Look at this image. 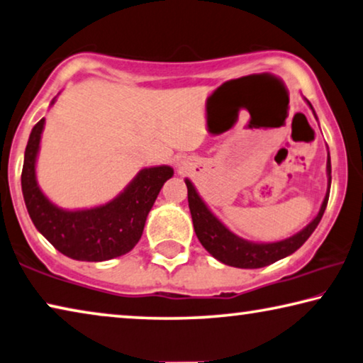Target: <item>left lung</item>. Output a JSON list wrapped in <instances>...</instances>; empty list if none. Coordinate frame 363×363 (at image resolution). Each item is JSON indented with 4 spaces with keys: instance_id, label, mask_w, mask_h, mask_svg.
Listing matches in <instances>:
<instances>
[{
    "instance_id": "1",
    "label": "left lung",
    "mask_w": 363,
    "mask_h": 363,
    "mask_svg": "<svg viewBox=\"0 0 363 363\" xmlns=\"http://www.w3.org/2000/svg\"><path fill=\"white\" fill-rule=\"evenodd\" d=\"M306 104H311L306 100ZM315 113V110H313ZM316 116V115H315ZM326 174H328V191L326 196L323 199L320 213L316 214L313 220L308 225L303 227L302 230L295 233V235L289 237L286 240H279V242L271 243H259V242H250L242 237L235 235V233L228 230V228L217 219V217L211 213L208 204L204 203L203 198L199 196L196 188L191 182L185 180L188 188V206L189 213H191L194 232L201 242V245L208 250V252L214 256L220 263L242 267V269H256V267H264L267 264L276 263V261L286 258V256L292 255L294 252L302 247V245L308 240L315 228L320 224L323 214H325L328 199H330V188H331V159L330 152H328V162H326Z\"/></svg>"
}]
</instances>
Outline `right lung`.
Listing matches in <instances>:
<instances>
[{"label": "right lung", "mask_w": 363, "mask_h": 363, "mask_svg": "<svg viewBox=\"0 0 363 363\" xmlns=\"http://www.w3.org/2000/svg\"><path fill=\"white\" fill-rule=\"evenodd\" d=\"M55 97L50 107L55 104ZM45 118L32 128L22 165V194L33 225L60 253L77 261H107L131 252L143 235L160 188L174 177L169 165L146 167L118 196L89 209L53 204L37 183L35 164Z\"/></svg>", "instance_id": "add662e5"}]
</instances>
